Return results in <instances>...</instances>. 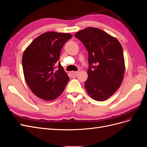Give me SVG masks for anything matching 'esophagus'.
I'll list each match as a JSON object with an SVG mask.
<instances>
[{"mask_svg": "<svg viewBox=\"0 0 147 147\" xmlns=\"http://www.w3.org/2000/svg\"><path fill=\"white\" fill-rule=\"evenodd\" d=\"M78 72H74V71H73V72H70V75H72V77H76L77 75L78 74Z\"/></svg>", "mask_w": 147, "mask_h": 147, "instance_id": "obj_1", "label": "esophagus"}]
</instances>
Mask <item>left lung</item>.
<instances>
[{"label":"left lung","mask_w":147,"mask_h":147,"mask_svg":"<svg viewBox=\"0 0 147 147\" xmlns=\"http://www.w3.org/2000/svg\"><path fill=\"white\" fill-rule=\"evenodd\" d=\"M75 37L88 52V78L84 82L88 94L97 101L107 100L118 90L124 78L121 45L116 38L96 28L80 30Z\"/></svg>","instance_id":"left-lung-1"}]
</instances>
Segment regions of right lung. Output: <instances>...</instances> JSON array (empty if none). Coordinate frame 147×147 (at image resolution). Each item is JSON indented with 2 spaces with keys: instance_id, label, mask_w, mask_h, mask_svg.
Segmentation results:
<instances>
[{
  "instance_id": "add662e5",
  "label": "right lung",
  "mask_w": 147,
  "mask_h": 147,
  "mask_svg": "<svg viewBox=\"0 0 147 147\" xmlns=\"http://www.w3.org/2000/svg\"><path fill=\"white\" fill-rule=\"evenodd\" d=\"M72 35L68 33L47 32L31 42L24 51L22 65L25 80L39 98L52 100L59 97L69 80L57 61L64 43Z\"/></svg>"
}]
</instances>
